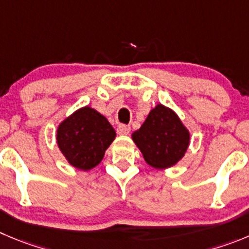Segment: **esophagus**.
<instances>
[{
  "mask_svg": "<svg viewBox=\"0 0 249 249\" xmlns=\"http://www.w3.org/2000/svg\"><path fill=\"white\" fill-rule=\"evenodd\" d=\"M130 126L129 125H120V126H118L117 129V132H118V135L120 136H126L129 135L130 134Z\"/></svg>",
  "mask_w": 249,
  "mask_h": 249,
  "instance_id": "1",
  "label": "esophagus"
}]
</instances>
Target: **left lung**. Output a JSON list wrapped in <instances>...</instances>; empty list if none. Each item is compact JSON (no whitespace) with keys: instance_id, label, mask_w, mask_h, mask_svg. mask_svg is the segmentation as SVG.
I'll return each instance as SVG.
<instances>
[{"instance_id":"obj_1","label":"left lung","mask_w":249,"mask_h":249,"mask_svg":"<svg viewBox=\"0 0 249 249\" xmlns=\"http://www.w3.org/2000/svg\"><path fill=\"white\" fill-rule=\"evenodd\" d=\"M131 139L148 166L166 169L184 157L190 132L173 109L159 103L148 113L140 129L132 132Z\"/></svg>"}]
</instances>
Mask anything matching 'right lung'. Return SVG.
<instances>
[{"label":"right lung","instance_id":"1","mask_svg":"<svg viewBox=\"0 0 249 249\" xmlns=\"http://www.w3.org/2000/svg\"><path fill=\"white\" fill-rule=\"evenodd\" d=\"M117 134L96 109L86 106L65 118L56 130V142L70 164L89 171L102 162Z\"/></svg>","mask_w":249,"mask_h":249}]
</instances>
